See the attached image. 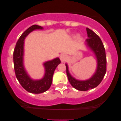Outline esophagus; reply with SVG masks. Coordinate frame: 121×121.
Wrapping results in <instances>:
<instances>
[{"instance_id": "esophagus-1", "label": "esophagus", "mask_w": 121, "mask_h": 121, "mask_svg": "<svg viewBox=\"0 0 121 121\" xmlns=\"http://www.w3.org/2000/svg\"><path fill=\"white\" fill-rule=\"evenodd\" d=\"M67 58V56L66 54H61L60 56V60L62 62L66 60Z\"/></svg>"}]
</instances>
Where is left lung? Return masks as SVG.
Returning <instances> with one entry per match:
<instances>
[{"instance_id": "obj_1", "label": "left lung", "mask_w": 121, "mask_h": 121, "mask_svg": "<svg viewBox=\"0 0 121 121\" xmlns=\"http://www.w3.org/2000/svg\"><path fill=\"white\" fill-rule=\"evenodd\" d=\"M88 39L85 40L88 47L94 52L97 60V68L95 74L91 78L85 81L77 80L73 78L68 71L67 64L66 72L68 81L71 85L79 91H87L96 87L101 83L107 71V57L105 50L101 39L93 31L86 28Z\"/></svg>"}]
</instances>
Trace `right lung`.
<instances>
[{"label":"right lung","instance_id":"right-lung-1","mask_svg":"<svg viewBox=\"0 0 121 121\" xmlns=\"http://www.w3.org/2000/svg\"><path fill=\"white\" fill-rule=\"evenodd\" d=\"M36 29H43V27L38 25H33L20 36L13 52V63L16 76L23 88L31 93L40 94L50 88L52 83L54 72L57 65L60 64L61 61L59 58H56L44 63L45 74L41 80H33L29 76L23 65L24 40L30 32Z\"/></svg>","mask_w":121,"mask_h":121}]
</instances>
